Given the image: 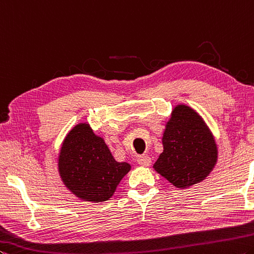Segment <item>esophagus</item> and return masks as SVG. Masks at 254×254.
Here are the masks:
<instances>
[{
    "label": "esophagus",
    "mask_w": 254,
    "mask_h": 254,
    "mask_svg": "<svg viewBox=\"0 0 254 254\" xmlns=\"http://www.w3.org/2000/svg\"><path fill=\"white\" fill-rule=\"evenodd\" d=\"M137 162H138V164L142 166H149L152 163V159L147 155H143V156H138Z\"/></svg>",
    "instance_id": "1"
}]
</instances>
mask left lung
<instances>
[{
	"label": "left lung",
	"instance_id": "1",
	"mask_svg": "<svg viewBox=\"0 0 254 254\" xmlns=\"http://www.w3.org/2000/svg\"><path fill=\"white\" fill-rule=\"evenodd\" d=\"M163 152L153 165L177 188H188L209 176L217 162V145L208 126L192 108L178 105L165 125Z\"/></svg>",
	"mask_w": 254,
	"mask_h": 254
}]
</instances>
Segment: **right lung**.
<instances>
[{"label": "right lung", "mask_w": 254, "mask_h": 254, "mask_svg": "<svg viewBox=\"0 0 254 254\" xmlns=\"http://www.w3.org/2000/svg\"><path fill=\"white\" fill-rule=\"evenodd\" d=\"M130 164L117 162L89 124H78L65 137L58 156V172L66 188L84 201L111 198Z\"/></svg>", "instance_id": "obj_1"}]
</instances>
